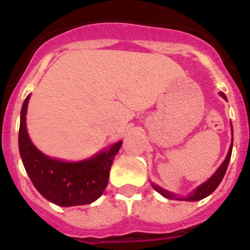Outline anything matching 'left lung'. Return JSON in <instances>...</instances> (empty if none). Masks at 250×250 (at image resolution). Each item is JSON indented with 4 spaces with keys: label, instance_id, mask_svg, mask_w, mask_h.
<instances>
[{
    "label": "left lung",
    "instance_id": "left-lung-1",
    "mask_svg": "<svg viewBox=\"0 0 250 250\" xmlns=\"http://www.w3.org/2000/svg\"><path fill=\"white\" fill-rule=\"evenodd\" d=\"M221 97L225 98V99H227L226 95L223 93H221ZM233 139V138H232ZM231 152H232V143H231V146H229V153H227L226 159H225V161L222 163V165L218 167V170L215 171L214 174L211 175L210 178L208 179L205 183H203L201 186H199L195 191H193L191 195H188V196L186 197H177L175 195H173L171 192H167V189H163L161 187H159V186L153 185L152 183V187L155 189H156L157 192L161 193L163 196H165L167 199H171V200H185V201H197V200H201V199H204V197L209 196L213 191H214L217 187H218V185L221 183V181L223 179V177H225V174H226V170H227V167H229V159H231Z\"/></svg>",
    "mask_w": 250,
    "mask_h": 250
}]
</instances>
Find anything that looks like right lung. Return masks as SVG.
Here are the masks:
<instances>
[{
  "label": "right lung",
  "instance_id": "1",
  "mask_svg": "<svg viewBox=\"0 0 250 250\" xmlns=\"http://www.w3.org/2000/svg\"><path fill=\"white\" fill-rule=\"evenodd\" d=\"M29 95L21 112L19 152L32 183L46 200L59 207L85 205L101 197L107 187L113 159L123 142L120 141L105 152L80 163H64L50 159L32 145L25 126Z\"/></svg>",
  "mask_w": 250,
  "mask_h": 250
}]
</instances>
